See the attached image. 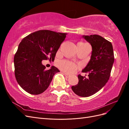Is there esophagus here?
I'll return each instance as SVG.
<instances>
[{
	"instance_id": "obj_1",
	"label": "esophagus",
	"mask_w": 129,
	"mask_h": 129,
	"mask_svg": "<svg viewBox=\"0 0 129 129\" xmlns=\"http://www.w3.org/2000/svg\"><path fill=\"white\" fill-rule=\"evenodd\" d=\"M64 76L66 77H69L70 76H71V75H69V74H66V73H64Z\"/></svg>"
}]
</instances>
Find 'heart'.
Returning a JSON list of instances; mask_svg holds the SVG:
<instances>
[{
    "label": "heart",
    "instance_id": "1",
    "mask_svg": "<svg viewBox=\"0 0 129 129\" xmlns=\"http://www.w3.org/2000/svg\"><path fill=\"white\" fill-rule=\"evenodd\" d=\"M77 45L81 46H89L87 43L85 42H78ZM56 66L62 71L67 74H73L75 73L79 68V66L74 62L67 60H63L58 61Z\"/></svg>",
    "mask_w": 129,
    "mask_h": 129
}]
</instances>
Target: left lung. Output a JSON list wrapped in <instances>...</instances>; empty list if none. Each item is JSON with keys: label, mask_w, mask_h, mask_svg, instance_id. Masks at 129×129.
Returning <instances> with one entry per match:
<instances>
[{"label": "left lung", "mask_w": 129, "mask_h": 129, "mask_svg": "<svg viewBox=\"0 0 129 129\" xmlns=\"http://www.w3.org/2000/svg\"><path fill=\"white\" fill-rule=\"evenodd\" d=\"M83 38L91 44V59L83 73L88 77L78 75L79 82L72 87L74 93L81 97H88L102 89L110 78L114 54L111 43L99 35L84 36Z\"/></svg>", "instance_id": "1"}]
</instances>
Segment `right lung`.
Returning a JSON list of instances; mask_svg holds the SVG:
<instances>
[{
  "instance_id": "right-lung-1",
  "label": "right lung",
  "mask_w": 129,
  "mask_h": 129,
  "mask_svg": "<svg viewBox=\"0 0 129 129\" xmlns=\"http://www.w3.org/2000/svg\"><path fill=\"white\" fill-rule=\"evenodd\" d=\"M66 33L39 30L25 37L14 57V74L17 82L26 92L39 95L48 88L55 74L54 66L46 70L43 60H54Z\"/></svg>"
}]
</instances>
